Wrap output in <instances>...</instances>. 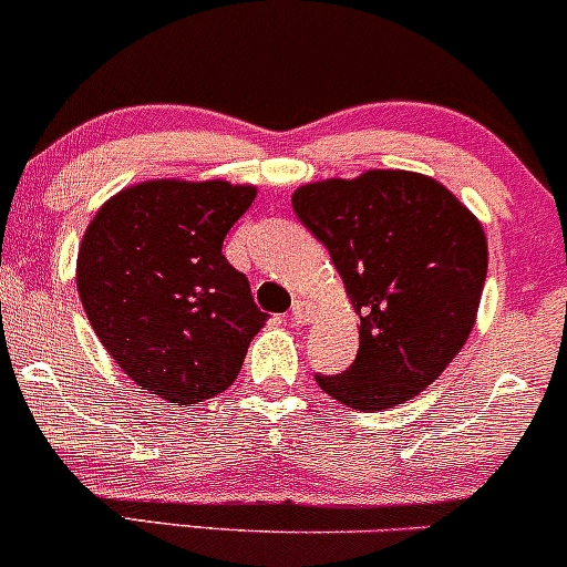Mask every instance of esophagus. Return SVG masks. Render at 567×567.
I'll return each instance as SVG.
<instances>
[{
	"label": "esophagus",
	"instance_id": "34e87169",
	"mask_svg": "<svg viewBox=\"0 0 567 567\" xmlns=\"http://www.w3.org/2000/svg\"><path fill=\"white\" fill-rule=\"evenodd\" d=\"M315 306H311L309 301H301V298H298V301H292V309H290V317H292V322H298V324H303V322H309L311 317H315Z\"/></svg>",
	"mask_w": 567,
	"mask_h": 567
}]
</instances>
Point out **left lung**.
Returning <instances> with one entry per match:
<instances>
[{"mask_svg": "<svg viewBox=\"0 0 567 567\" xmlns=\"http://www.w3.org/2000/svg\"><path fill=\"white\" fill-rule=\"evenodd\" d=\"M292 210L328 247L360 315L357 360L317 383L354 410L402 405L472 333L487 275L483 224L440 181L408 171L306 184Z\"/></svg>", "mask_w": 567, "mask_h": 567, "instance_id": "left-lung-1", "label": "left lung"}]
</instances>
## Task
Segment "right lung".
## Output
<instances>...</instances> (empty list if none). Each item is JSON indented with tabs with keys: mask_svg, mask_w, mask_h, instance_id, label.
<instances>
[{
	"mask_svg": "<svg viewBox=\"0 0 567 567\" xmlns=\"http://www.w3.org/2000/svg\"><path fill=\"white\" fill-rule=\"evenodd\" d=\"M256 199L229 181H143L84 231L76 290L112 360L146 392L197 405L229 389L266 315L220 252Z\"/></svg>",
	"mask_w": 567,
	"mask_h": 567,
	"instance_id": "right-lung-1",
	"label": "right lung"
}]
</instances>
